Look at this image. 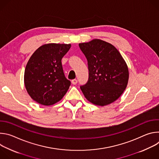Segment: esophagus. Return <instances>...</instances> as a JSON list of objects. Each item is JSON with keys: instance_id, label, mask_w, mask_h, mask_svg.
Segmentation results:
<instances>
[{"instance_id": "esophagus-1", "label": "esophagus", "mask_w": 159, "mask_h": 159, "mask_svg": "<svg viewBox=\"0 0 159 159\" xmlns=\"http://www.w3.org/2000/svg\"><path fill=\"white\" fill-rule=\"evenodd\" d=\"M77 79H73V80H72V84L75 85V84H77Z\"/></svg>"}]
</instances>
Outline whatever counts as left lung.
Returning a JSON list of instances; mask_svg holds the SVG:
<instances>
[{
  "label": "left lung",
  "instance_id": "left-lung-1",
  "mask_svg": "<svg viewBox=\"0 0 159 159\" xmlns=\"http://www.w3.org/2000/svg\"><path fill=\"white\" fill-rule=\"evenodd\" d=\"M79 46L88 63L89 79L80 86L85 98L101 106L116 101L126 89L129 79L128 66L119 51L99 39Z\"/></svg>",
  "mask_w": 159,
  "mask_h": 159
}]
</instances>
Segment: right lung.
<instances>
[{"instance_id": "right-lung-1", "label": "right lung", "mask_w": 159, "mask_h": 159, "mask_svg": "<svg viewBox=\"0 0 159 159\" xmlns=\"http://www.w3.org/2000/svg\"><path fill=\"white\" fill-rule=\"evenodd\" d=\"M70 47V44H45L28 60L25 85L28 94L38 103L53 105L60 101L69 89L71 83L65 77L61 59Z\"/></svg>"}]
</instances>
